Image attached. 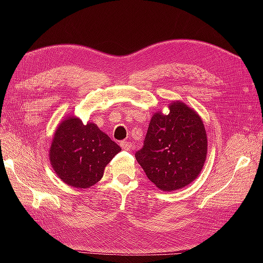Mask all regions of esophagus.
<instances>
[{
	"label": "esophagus",
	"instance_id": "34e87169",
	"mask_svg": "<svg viewBox=\"0 0 263 263\" xmlns=\"http://www.w3.org/2000/svg\"><path fill=\"white\" fill-rule=\"evenodd\" d=\"M121 147L124 149V150H130L132 149V144L128 141H122L121 142Z\"/></svg>",
	"mask_w": 263,
	"mask_h": 263
}]
</instances>
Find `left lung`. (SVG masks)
<instances>
[{
  "label": "left lung",
  "instance_id": "obj_1",
  "mask_svg": "<svg viewBox=\"0 0 263 263\" xmlns=\"http://www.w3.org/2000/svg\"><path fill=\"white\" fill-rule=\"evenodd\" d=\"M150 119L145 144L136 160L148 179L161 191L171 192L192 183L208 156V135L201 116L181 101L168 105Z\"/></svg>",
  "mask_w": 263,
  "mask_h": 263
}]
</instances>
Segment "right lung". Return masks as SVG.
<instances>
[{"mask_svg": "<svg viewBox=\"0 0 263 263\" xmlns=\"http://www.w3.org/2000/svg\"><path fill=\"white\" fill-rule=\"evenodd\" d=\"M121 150L98 125L68 116L54 130L49 161L62 182L87 189L102 179L105 166Z\"/></svg>", "mask_w": 263, "mask_h": 263, "instance_id": "1", "label": "right lung"}]
</instances>
